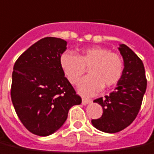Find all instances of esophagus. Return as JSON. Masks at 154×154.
I'll return each mask as SVG.
<instances>
[{
    "label": "esophagus",
    "instance_id": "esophagus-1",
    "mask_svg": "<svg viewBox=\"0 0 154 154\" xmlns=\"http://www.w3.org/2000/svg\"><path fill=\"white\" fill-rule=\"evenodd\" d=\"M91 102H92L91 100L86 99V98H82V104H83V105H87V104L90 103Z\"/></svg>",
    "mask_w": 154,
    "mask_h": 154
}]
</instances>
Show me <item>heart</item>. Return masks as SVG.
I'll use <instances>...</instances> for the list:
<instances>
[{
  "mask_svg": "<svg viewBox=\"0 0 154 154\" xmlns=\"http://www.w3.org/2000/svg\"><path fill=\"white\" fill-rule=\"evenodd\" d=\"M60 65L65 76L72 84H77L88 68L89 76L83 78L77 86L79 93L92 96L105 87L109 88L118 82L123 72V61L116 52H109L102 47L82 49L76 55L66 51L60 57Z\"/></svg>",
  "mask_w": 154,
  "mask_h": 154,
  "instance_id": "1",
  "label": "heart"
}]
</instances>
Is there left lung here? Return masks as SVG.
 <instances>
[{"instance_id": "left-lung-1", "label": "left lung", "mask_w": 154, "mask_h": 154, "mask_svg": "<svg viewBox=\"0 0 154 154\" xmlns=\"http://www.w3.org/2000/svg\"><path fill=\"white\" fill-rule=\"evenodd\" d=\"M118 50L123 59V72L114 91L105 97L94 100L103 107V113L92 119L97 129L115 133L126 128L133 122L140 110L147 88L143 63L129 47L119 44Z\"/></svg>"}]
</instances>
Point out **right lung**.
Listing matches in <instances>:
<instances>
[{"label":"right lung","mask_w":154,"mask_h":154,"mask_svg":"<svg viewBox=\"0 0 154 154\" xmlns=\"http://www.w3.org/2000/svg\"><path fill=\"white\" fill-rule=\"evenodd\" d=\"M66 45L61 38H42L14 65L11 91L14 108L26 128L38 136L57 132L70 108L82 103L60 65Z\"/></svg>","instance_id":"add662e5"}]
</instances>
